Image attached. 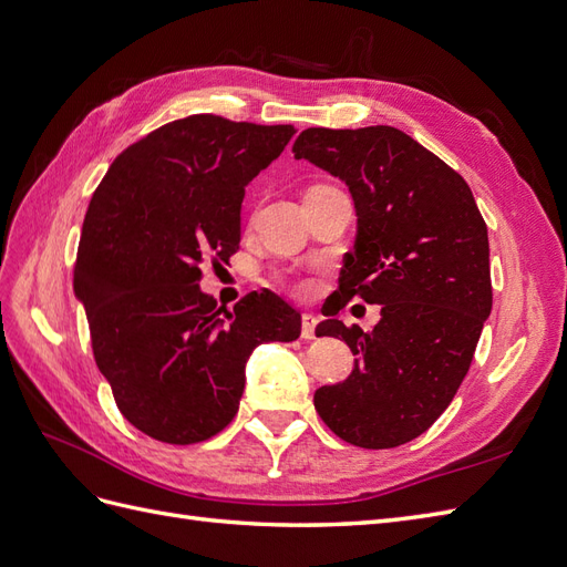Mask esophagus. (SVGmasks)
<instances>
[{
  "instance_id": "34e87169",
  "label": "esophagus",
  "mask_w": 567,
  "mask_h": 567,
  "mask_svg": "<svg viewBox=\"0 0 567 567\" xmlns=\"http://www.w3.org/2000/svg\"><path fill=\"white\" fill-rule=\"evenodd\" d=\"M319 319L315 315H302V338L312 340L315 338V329H317Z\"/></svg>"
}]
</instances>
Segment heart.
Here are the masks:
<instances>
[{"label":"heart","instance_id":"b5f03b06","mask_svg":"<svg viewBox=\"0 0 567 567\" xmlns=\"http://www.w3.org/2000/svg\"><path fill=\"white\" fill-rule=\"evenodd\" d=\"M293 288H296V290H305V288H307V286H305V284H296V286H293Z\"/></svg>","mask_w":567,"mask_h":567}]
</instances>
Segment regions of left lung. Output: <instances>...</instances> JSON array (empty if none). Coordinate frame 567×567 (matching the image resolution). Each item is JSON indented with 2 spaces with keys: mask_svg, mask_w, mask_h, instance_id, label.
Here are the masks:
<instances>
[{
  "mask_svg": "<svg viewBox=\"0 0 567 567\" xmlns=\"http://www.w3.org/2000/svg\"><path fill=\"white\" fill-rule=\"evenodd\" d=\"M293 153L346 182L357 210L331 319L317 326L348 342L354 367L315 406L354 447H400L440 419L471 369L492 312L487 225L466 179L398 127H310ZM352 297L382 305L373 332L332 319Z\"/></svg>",
  "mask_w": 567,
  "mask_h": 567,
  "instance_id": "obj_1",
  "label": "left lung"
}]
</instances>
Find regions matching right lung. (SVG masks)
Instances as JSON below:
<instances>
[{"label": "right lung", "instance_id": "obj_1", "mask_svg": "<svg viewBox=\"0 0 567 567\" xmlns=\"http://www.w3.org/2000/svg\"><path fill=\"white\" fill-rule=\"evenodd\" d=\"M293 134V125L188 115L127 146L96 186L75 296L120 414L153 440L194 444L225 431L250 352L300 336V312L271 290L227 312L198 286L203 262L238 250L246 186Z\"/></svg>", "mask_w": 567, "mask_h": 567}]
</instances>
